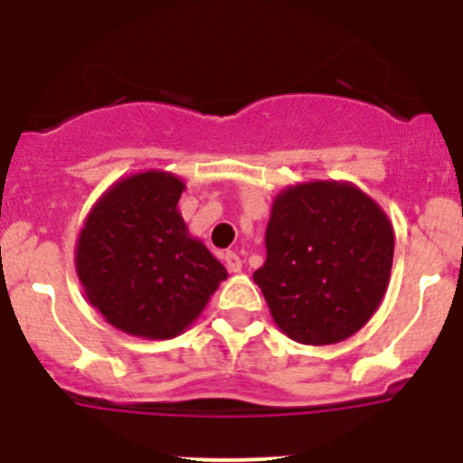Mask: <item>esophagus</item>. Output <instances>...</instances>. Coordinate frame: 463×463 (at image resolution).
<instances>
[{
  "instance_id": "esophagus-1",
  "label": "esophagus",
  "mask_w": 463,
  "mask_h": 463,
  "mask_svg": "<svg viewBox=\"0 0 463 463\" xmlns=\"http://www.w3.org/2000/svg\"><path fill=\"white\" fill-rule=\"evenodd\" d=\"M222 260H224V264H227V269L232 273L243 271V261H241V257L236 255V252H224Z\"/></svg>"
}]
</instances>
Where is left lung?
<instances>
[{"mask_svg":"<svg viewBox=\"0 0 463 463\" xmlns=\"http://www.w3.org/2000/svg\"><path fill=\"white\" fill-rule=\"evenodd\" d=\"M267 261L252 273L278 329L304 345H334L373 317L387 292L394 227L350 181H304L276 194Z\"/></svg>","mask_w":463,"mask_h":463,"instance_id":"obj_1","label":"left lung"}]
</instances>
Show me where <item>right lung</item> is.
Returning <instances> with one entry per match:
<instances>
[{
    "mask_svg": "<svg viewBox=\"0 0 463 463\" xmlns=\"http://www.w3.org/2000/svg\"><path fill=\"white\" fill-rule=\"evenodd\" d=\"M185 183L146 169L118 178L92 203L76 239L85 298L129 336H181L227 280V269L190 234L178 202Z\"/></svg>",
    "mask_w": 463,
    "mask_h": 463,
    "instance_id": "add662e5",
    "label": "right lung"
}]
</instances>
